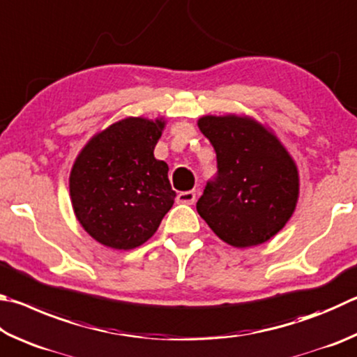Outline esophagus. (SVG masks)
Wrapping results in <instances>:
<instances>
[{
	"label": "esophagus",
	"instance_id": "1",
	"mask_svg": "<svg viewBox=\"0 0 357 357\" xmlns=\"http://www.w3.org/2000/svg\"><path fill=\"white\" fill-rule=\"evenodd\" d=\"M197 199V193L193 190H187V192H179L178 193V203L183 204H193Z\"/></svg>",
	"mask_w": 357,
	"mask_h": 357
}]
</instances>
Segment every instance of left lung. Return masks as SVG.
I'll use <instances>...</instances> for the list:
<instances>
[{"label": "left lung", "instance_id": "obj_1", "mask_svg": "<svg viewBox=\"0 0 357 357\" xmlns=\"http://www.w3.org/2000/svg\"><path fill=\"white\" fill-rule=\"evenodd\" d=\"M198 128L217 154V176L206 184L197 211L236 248L267 242L289 222L298 199V170L273 132L237 115H206Z\"/></svg>", "mask_w": 357, "mask_h": 357}]
</instances>
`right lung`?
Returning <instances> with one entry per match:
<instances>
[{
    "instance_id": "add662e5",
    "label": "right lung",
    "mask_w": 357,
    "mask_h": 357,
    "mask_svg": "<svg viewBox=\"0 0 357 357\" xmlns=\"http://www.w3.org/2000/svg\"><path fill=\"white\" fill-rule=\"evenodd\" d=\"M165 121L129 116L96 134L70 173L76 218L96 242L132 250L158 231L176 193L154 158Z\"/></svg>"
}]
</instances>
